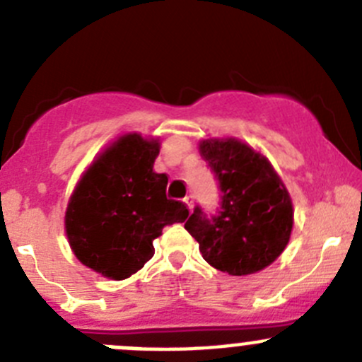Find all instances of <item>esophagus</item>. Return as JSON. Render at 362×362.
<instances>
[{"label":"esophagus","instance_id":"esophagus-1","mask_svg":"<svg viewBox=\"0 0 362 362\" xmlns=\"http://www.w3.org/2000/svg\"><path fill=\"white\" fill-rule=\"evenodd\" d=\"M184 203L187 204L189 210L192 211V208H194V196H185V198H184Z\"/></svg>","mask_w":362,"mask_h":362}]
</instances>
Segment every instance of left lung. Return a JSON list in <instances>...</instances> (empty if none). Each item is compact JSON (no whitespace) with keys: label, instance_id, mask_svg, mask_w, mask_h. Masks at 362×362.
I'll list each match as a JSON object with an SVG mask.
<instances>
[{"label":"left lung","instance_id":"left-lung-1","mask_svg":"<svg viewBox=\"0 0 362 362\" xmlns=\"http://www.w3.org/2000/svg\"><path fill=\"white\" fill-rule=\"evenodd\" d=\"M199 154L218 178L222 204L211 218L196 206L185 229L215 269L235 276L261 272L286 250L293 233L286 184L266 156L238 138L202 140Z\"/></svg>","mask_w":362,"mask_h":362}]
</instances>
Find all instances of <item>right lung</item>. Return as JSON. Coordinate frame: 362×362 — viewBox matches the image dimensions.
I'll use <instances>...</instances> for the list:
<instances>
[{"label":"right lung","mask_w":362,"mask_h":362,"mask_svg":"<svg viewBox=\"0 0 362 362\" xmlns=\"http://www.w3.org/2000/svg\"><path fill=\"white\" fill-rule=\"evenodd\" d=\"M159 148L158 138L122 134L94 158L69 196V247L107 279H129L152 259L164 226L187 218L184 203L166 198L168 175L154 171Z\"/></svg>","instance_id":"1"}]
</instances>
